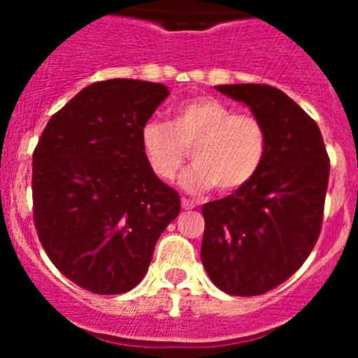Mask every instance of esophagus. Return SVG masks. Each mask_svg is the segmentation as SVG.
<instances>
[{"mask_svg": "<svg viewBox=\"0 0 358 358\" xmlns=\"http://www.w3.org/2000/svg\"><path fill=\"white\" fill-rule=\"evenodd\" d=\"M181 206H182V210H194V208L197 206V204H195L194 201H189V199L182 197L181 199Z\"/></svg>", "mask_w": 358, "mask_h": 358, "instance_id": "esophagus-1", "label": "esophagus"}]
</instances>
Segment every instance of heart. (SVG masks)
I'll use <instances>...</instances> for the list:
<instances>
[{
    "instance_id": "b5f03b06",
    "label": "heart",
    "mask_w": 358,
    "mask_h": 358,
    "mask_svg": "<svg viewBox=\"0 0 358 358\" xmlns=\"http://www.w3.org/2000/svg\"><path fill=\"white\" fill-rule=\"evenodd\" d=\"M140 143L148 166L161 181H172L185 164L181 186L192 194L217 188L233 194L252 181L267 156V129L260 118L240 115L217 98L177 103L169 123H143Z\"/></svg>"
}]
</instances>
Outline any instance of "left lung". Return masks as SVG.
<instances>
[{
  "mask_svg": "<svg viewBox=\"0 0 358 358\" xmlns=\"http://www.w3.org/2000/svg\"><path fill=\"white\" fill-rule=\"evenodd\" d=\"M267 129V156L249 185L202 206L201 260L231 296H260L289 280L321 233L330 159L317 123L265 84L215 85Z\"/></svg>",
  "mask_w": 358,
  "mask_h": 358,
  "instance_id": "8db88e82",
  "label": "left lung"
}]
</instances>
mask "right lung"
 Instances as JSON below:
<instances>
[{"instance_id":"add662e5","label":"right lung","mask_w":358,"mask_h":358,"mask_svg":"<svg viewBox=\"0 0 358 358\" xmlns=\"http://www.w3.org/2000/svg\"><path fill=\"white\" fill-rule=\"evenodd\" d=\"M169 94L156 82H94L50 118L34 150L37 235L53 265L90 292L134 289L181 210L140 143L143 123Z\"/></svg>"}]
</instances>
